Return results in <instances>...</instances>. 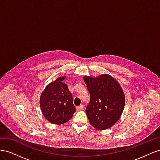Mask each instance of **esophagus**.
I'll return each instance as SVG.
<instances>
[{"label":"esophagus","instance_id":"34e87169","mask_svg":"<svg viewBox=\"0 0 160 160\" xmlns=\"http://www.w3.org/2000/svg\"><path fill=\"white\" fill-rule=\"evenodd\" d=\"M76 108H77V110H78V111H81V110H82V109H83V105H79V106H77V107Z\"/></svg>","mask_w":160,"mask_h":160}]
</instances>
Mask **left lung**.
Segmentation results:
<instances>
[{
    "instance_id": "1",
    "label": "left lung",
    "mask_w": 160,
    "mask_h": 160,
    "mask_svg": "<svg viewBox=\"0 0 160 160\" xmlns=\"http://www.w3.org/2000/svg\"><path fill=\"white\" fill-rule=\"evenodd\" d=\"M90 101L85 111L90 123L98 130L109 129L118 122L125 106L122 87L113 77L104 74L93 78L83 77Z\"/></svg>"
}]
</instances>
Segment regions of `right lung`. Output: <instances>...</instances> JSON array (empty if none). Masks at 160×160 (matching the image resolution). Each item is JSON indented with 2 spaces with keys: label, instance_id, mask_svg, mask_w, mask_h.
<instances>
[{
  "label": "right lung",
  "instance_id": "1",
  "mask_svg": "<svg viewBox=\"0 0 160 160\" xmlns=\"http://www.w3.org/2000/svg\"><path fill=\"white\" fill-rule=\"evenodd\" d=\"M61 77L47 85L40 97V106L44 117L49 122L60 125L69 121L76 109L72 96Z\"/></svg>",
  "mask_w": 160,
  "mask_h": 160
}]
</instances>
